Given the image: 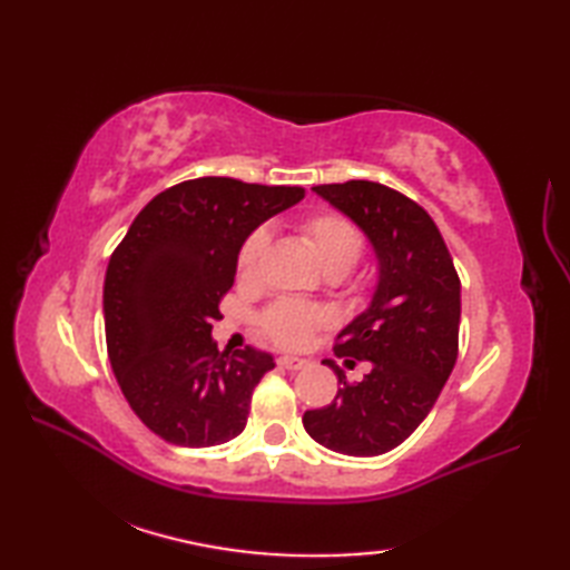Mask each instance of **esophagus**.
Masks as SVG:
<instances>
[{
  "mask_svg": "<svg viewBox=\"0 0 570 570\" xmlns=\"http://www.w3.org/2000/svg\"><path fill=\"white\" fill-rule=\"evenodd\" d=\"M278 362V367H286V370H301V367H306L308 362L306 360H301V357H288V355H282L276 360Z\"/></svg>",
  "mask_w": 570,
  "mask_h": 570,
  "instance_id": "34e87169",
  "label": "esophagus"
}]
</instances>
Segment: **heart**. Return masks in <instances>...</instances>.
<instances>
[{"label":"heart","mask_w":570,"mask_h":570,"mask_svg":"<svg viewBox=\"0 0 570 570\" xmlns=\"http://www.w3.org/2000/svg\"><path fill=\"white\" fill-rule=\"evenodd\" d=\"M301 237L316 254L323 269L331 276L347 274L365 254V235L341 213H313L298 225ZM266 245L269 235L266 229H254L245 237L237 252V278L245 286L259 284ZM328 313L321 306L304 304V301L282 298L262 313V331L272 337L276 345L298 350L306 347L313 335L328 325Z\"/></svg>","instance_id":"obj_1"}]
</instances>
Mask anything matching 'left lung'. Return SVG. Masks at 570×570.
<instances>
[{"instance_id":"8db88e82","label":"left lung","mask_w":570,"mask_h":570,"mask_svg":"<svg viewBox=\"0 0 570 570\" xmlns=\"http://www.w3.org/2000/svg\"><path fill=\"white\" fill-rule=\"evenodd\" d=\"M313 190L365 229L380 259L370 308L335 337L347 367L367 362L360 382L333 367L337 394L304 414V429L335 453L370 458L404 443L429 416L458 360L460 278L441 229L419 203L374 180Z\"/></svg>"}]
</instances>
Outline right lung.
Listing matches in <instances>:
<instances>
[{"label": "right lung", "instance_id": "obj_1", "mask_svg": "<svg viewBox=\"0 0 570 570\" xmlns=\"http://www.w3.org/2000/svg\"><path fill=\"white\" fill-rule=\"evenodd\" d=\"M306 196L227 176L176 184L144 205L105 276L107 355L144 426L186 448L245 431L252 392L274 367L247 345L220 353L213 321L235 284L237 252L266 217Z\"/></svg>", "mask_w": 570, "mask_h": 570}]
</instances>
